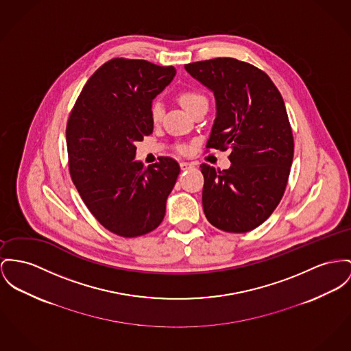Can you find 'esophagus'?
I'll return each mask as SVG.
<instances>
[{
  "label": "esophagus",
  "mask_w": 351,
  "mask_h": 351,
  "mask_svg": "<svg viewBox=\"0 0 351 351\" xmlns=\"http://www.w3.org/2000/svg\"><path fill=\"white\" fill-rule=\"evenodd\" d=\"M180 166H181V169H182V170H189V169L194 167V165L190 164V162H185V161H184V162H181Z\"/></svg>",
  "instance_id": "34e87169"
}]
</instances>
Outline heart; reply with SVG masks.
I'll list each match as a JSON object with an SVG mask.
<instances>
[{
    "mask_svg": "<svg viewBox=\"0 0 351 351\" xmlns=\"http://www.w3.org/2000/svg\"><path fill=\"white\" fill-rule=\"evenodd\" d=\"M178 102L186 109L189 113H194L199 108H208V98L205 94L194 90V89H182L177 94ZM164 116V108L162 104L158 99H153L149 106V117L153 123H158ZM177 150L180 153H187L186 146H178Z\"/></svg>",
    "mask_w": 351,
    "mask_h": 351,
    "instance_id": "b5f03b06",
    "label": "heart"
}]
</instances>
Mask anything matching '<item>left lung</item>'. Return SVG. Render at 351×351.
Returning <instances> with one entry per match:
<instances>
[{"instance_id":"1","label":"left lung","mask_w":351,"mask_h":351,"mask_svg":"<svg viewBox=\"0 0 351 351\" xmlns=\"http://www.w3.org/2000/svg\"><path fill=\"white\" fill-rule=\"evenodd\" d=\"M217 101L206 149H230L226 170L201 165L202 205L213 226L246 233L276 210L289 181L294 138L283 98L270 77L235 58L185 65Z\"/></svg>"}]
</instances>
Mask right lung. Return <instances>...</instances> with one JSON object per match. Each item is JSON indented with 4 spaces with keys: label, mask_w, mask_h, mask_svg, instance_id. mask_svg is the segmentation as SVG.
<instances>
[{
    "label": "right lung",
    "mask_w": 351,
    "mask_h": 351,
    "mask_svg": "<svg viewBox=\"0 0 351 351\" xmlns=\"http://www.w3.org/2000/svg\"><path fill=\"white\" fill-rule=\"evenodd\" d=\"M174 75V66L112 58L88 80L68 119L71 180L95 219L125 238L160 226L180 174L171 157L147 167L134 161L136 142L153 132L149 106Z\"/></svg>",
    "instance_id": "add662e5"
}]
</instances>
